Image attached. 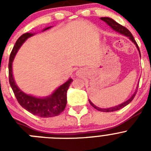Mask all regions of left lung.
<instances>
[{
    "instance_id": "left-lung-1",
    "label": "left lung",
    "mask_w": 151,
    "mask_h": 151,
    "mask_svg": "<svg viewBox=\"0 0 151 151\" xmlns=\"http://www.w3.org/2000/svg\"><path fill=\"white\" fill-rule=\"evenodd\" d=\"M101 20H103V21H104V22H106V24H107L108 26H110V27H111L112 29H113V30H115L116 32H117L120 33V34L124 35L129 37V39H130L131 41H132L133 43H134V45H136V47H137V48H138V51H139L140 56H141V53H140V50H139V47H138V45H137V43H136V41H135V40H134V37H133V35H132V33H131L130 32H129V29H127L125 27L122 26V25H120V24H119L118 22H116L115 20H113V19L109 18V17H101ZM138 87H137V88H136L135 92H134V94H132V97H131L129 100H127V101H125V102L122 103V104H121L118 105V106H113V107L105 108V109H104V108L97 107V106H95V105H94V104H93V103H92L91 101H90V100H88L89 103H90V104L91 105V106H93V107L95 108L96 110H99V111H101V112H113V111H116V110H120V109L123 108L124 106H126V105L129 104V103L132 102V100L134 99V96H135L136 93H137V91H138Z\"/></svg>"
}]
</instances>
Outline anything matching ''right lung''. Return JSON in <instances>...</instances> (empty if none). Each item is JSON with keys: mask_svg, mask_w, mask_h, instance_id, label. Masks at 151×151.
<instances>
[{"mask_svg": "<svg viewBox=\"0 0 151 151\" xmlns=\"http://www.w3.org/2000/svg\"><path fill=\"white\" fill-rule=\"evenodd\" d=\"M50 28V27L46 28L43 31L47 30ZM34 34L32 33H25L22 35L18 38L13 47L11 54H10L9 65H8L9 82H10L12 90L15 94V97H17V101L24 109H26L29 113H32L33 115L43 117V118L56 116L60 114L66 107V102H67L66 93H67L69 85L73 81L72 78H69L65 83L60 85L50 96L41 98V97H36L34 96L29 95L22 91L17 85L13 76L12 64H13L15 55L17 54L19 47L25 42V41L29 37L32 36Z\"/></svg>", "mask_w": 151, "mask_h": 151, "instance_id": "1", "label": "right lung"}]
</instances>
